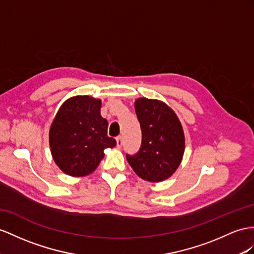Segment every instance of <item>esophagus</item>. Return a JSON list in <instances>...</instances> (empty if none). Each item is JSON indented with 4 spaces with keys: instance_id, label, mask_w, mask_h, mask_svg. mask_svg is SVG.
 <instances>
[{
    "instance_id": "34e87169",
    "label": "esophagus",
    "mask_w": 254,
    "mask_h": 254,
    "mask_svg": "<svg viewBox=\"0 0 254 254\" xmlns=\"http://www.w3.org/2000/svg\"><path fill=\"white\" fill-rule=\"evenodd\" d=\"M116 140H117V147H118V148H121V147H122V145H123V140H122V137H121V136H118V137L116 138Z\"/></svg>"
}]
</instances>
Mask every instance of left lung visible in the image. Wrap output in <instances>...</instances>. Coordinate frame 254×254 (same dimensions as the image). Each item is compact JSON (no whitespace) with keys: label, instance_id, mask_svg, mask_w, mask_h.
Wrapping results in <instances>:
<instances>
[{"label":"left lung","instance_id":"8db88e82","mask_svg":"<svg viewBox=\"0 0 254 254\" xmlns=\"http://www.w3.org/2000/svg\"><path fill=\"white\" fill-rule=\"evenodd\" d=\"M135 112L140 123L141 145L135 154H127L138 176L150 183L171 177L185 152V134L176 114L163 102L138 99Z\"/></svg>","mask_w":254,"mask_h":254}]
</instances>
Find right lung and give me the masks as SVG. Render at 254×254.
Here are the masks:
<instances>
[{
    "label": "right lung",
    "instance_id": "1",
    "mask_svg": "<svg viewBox=\"0 0 254 254\" xmlns=\"http://www.w3.org/2000/svg\"><path fill=\"white\" fill-rule=\"evenodd\" d=\"M101 101L75 96L58 112L49 132L51 154L69 176H86L104 158V149L117 145L107 135L108 122L101 116Z\"/></svg>",
    "mask_w": 254,
    "mask_h": 254
}]
</instances>
